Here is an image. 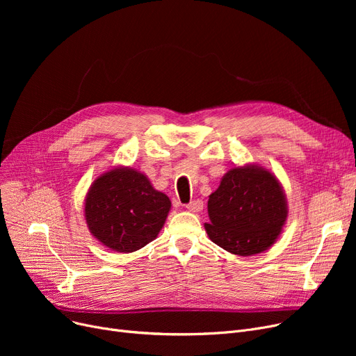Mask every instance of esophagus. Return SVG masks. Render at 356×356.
<instances>
[{
  "label": "esophagus",
  "mask_w": 356,
  "mask_h": 356,
  "mask_svg": "<svg viewBox=\"0 0 356 356\" xmlns=\"http://www.w3.org/2000/svg\"><path fill=\"white\" fill-rule=\"evenodd\" d=\"M186 208H188V211H191V212H200L202 209H203V202L202 200H192L191 203H188L186 204Z\"/></svg>",
  "instance_id": "34e87169"
}]
</instances>
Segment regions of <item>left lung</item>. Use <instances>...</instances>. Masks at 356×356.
<instances>
[{
    "instance_id": "obj_1",
    "label": "left lung",
    "mask_w": 356,
    "mask_h": 356,
    "mask_svg": "<svg viewBox=\"0 0 356 356\" xmlns=\"http://www.w3.org/2000/svg\"><path fill=\"white\" fill-rule=\"evenodd\" d=\"M208 236L220 248L248 257L268 250L287 220L282 183L263 165L232 167L208 200Z\"/></svg>"
}]
</instances>
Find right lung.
Masks as SVG:
<instances>
[{
  "label": "right lung",
  "mask_w": 356,
  "mask_h": 356,
  "mask_svg": "<svg viewBox=\"0 0 356 356\" xmlns=\"http://www.w3.org/2000/svg\"><path fill=\"white\" fill-rule=\"evenodd\" d=\"M172 202L133 167H114L93 180L85 197V220L102 245L134 252L157 238Z\"/></svg>",
  "instance_id": "right-lung-1"
}]
</instances>
